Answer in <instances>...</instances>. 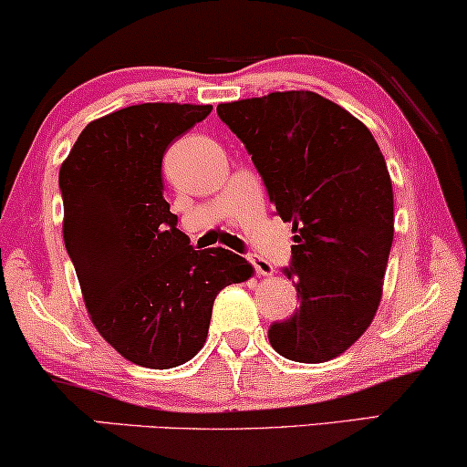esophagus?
<instances>
[{
    "label": "esophagus",
    "mask_w": 467,
    "mask_h": 467,
    "mask_svg": "<svg viewBox=\"0 0 467 467\" xmlns=\"http://www.w3.org/2000/svg\"><path fill=\"white\" fill-rule=\"evenodd\" d=\"M249 262L253 264V268H255V273L260 275V277H268V275H273V270H275L273 264L264 260V257H260V255H251Z\"/></svg>",
    "instance_id": "34e87169"
}]
</instances>
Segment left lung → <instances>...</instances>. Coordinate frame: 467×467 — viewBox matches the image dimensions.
<instances>
[{
	"mask_svg": "<svg viewBox=\"0 0 467 467\" xmlns=\"http://www.w3.org/2000/svg\"><path fill=\"white\" fill-rule=\"evenodd\" d=\"M292 223L285 275L301 305L273 322L268 339L285 359L322 364L364 336L383 295L394 240L392 180L370 130L312 90L218 103Z\"/></svg>",
	"mask_w": 467,
	"mask_h": 467,
	"instance_id": "1",
	"label": "left lung"
}]
</instances>
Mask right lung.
Instances as JSON below:
<instances>
[{
	"instance_id": "obj_1",
	"label": "right lung",
	"mask_w": 467,
	"mask_h": 467,
	"mask_svg": "<svg viewBox=\"0 0 467 467\" xmlns=\"http://www.w3.org/2000/svg\"><path fill=\"white\" fill-rule=\"evenodd\" d=\"M212 106L138 103L90 120L60 166L62 235L90 320L136 366L203 348L223 287L253 277L227 249L194 251L164 199L162 158Z\"/></svg>"
}]
</instances>
